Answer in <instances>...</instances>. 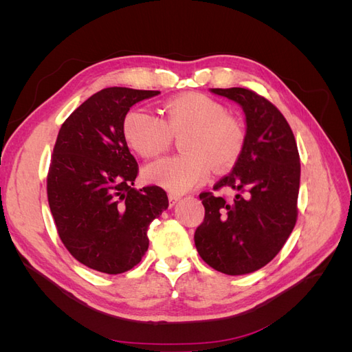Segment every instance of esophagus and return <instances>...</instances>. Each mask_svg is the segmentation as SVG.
Here are the masks:
<instances>
[{"label":"esophagus","mask_w":352,"mask_h":352,"mask_svg":"<svg viewBox=\"0 0 352 352\" xmlns=\"http://www.w3.org/2000/svg\"><path fill=\"white\" fill-rule=\"evenodd\" d=\"M180 195H177V194H168V206L170 207H173L177 201H180Z\"/></svg>","instance_id":"34e87169"}]
</instances>
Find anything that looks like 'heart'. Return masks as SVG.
<instances>
[{"instance_id":"heart-1","label":"heart","mask_w":352,"mask_h":352,"mask_svg":"<svg viewBox=\"0 0 352 352\" xmlns=\"http://www.w3.org/2000/svg\"><path fill=\"white\" fill-rule=\"evenodd\" d=\"M166 122L150 110L135 107L123 120V135L132 150L144 158L164 153L173 136L186 133L180 142L185 154L166 157L148 164L144 176L172 192L182 194L204 182L210 166L221 172L236 163L245 131L225 105L208 95L189 92L164 105Z\"/></svg>"}]
</instances>
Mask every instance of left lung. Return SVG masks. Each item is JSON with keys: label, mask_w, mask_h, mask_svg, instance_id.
Returning a JSON list of instances; mask_svg holds the SVG:
<instances>
[{"label": "left lung", "mask_w": 352, "mask_h": 352, "mask_svg": "<svg viewBox=\"0 0 352 352\" xmlns=\"http://www.w3.org/2000/svg\"><path fill=\"white\" fill-rule=\"evenodd\" d=\"M210 91L241 105L247 132L232 172L212 186L232 188L235 198L199 194L206 216L195 230V247L214 270L247 274L270 263L295 226L300 154L291 126L269 100L245 88Z\"/></svg>", "instance_id": "1"}]
</instances>
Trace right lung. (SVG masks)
Instances as JSON below:
<instances>
[{
  "label": "right lung",
  "instance_id": "right-lung-1",
  "mask_svg": "<svg viewBox=\"0 0 352 352\" xmlns=\"http://www.w3.org/2000/svg\"><path fill=\"white\" fill-rule=\"evenodd\" d=\"M158 94L105 88L61 124L47 176L48 204L61 242L89 269L119 274L135 267L150 245V223L168 207L160 186L133 188L138 163L123 135L132 105Z\"/></svg>",
  "mask_w": 352,
  "mask_h": 352
}]
</instances>
